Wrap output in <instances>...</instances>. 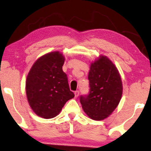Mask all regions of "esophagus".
<instances>
[{"label":"esophagus","instance_id":"obj_1","mask_svg":"<svg viewBox=\"0 0 151 151\" xmlns=\"http://www.w3.org/2000/svg\"><path fill=\"white\" fill-rule=\"evenodd\" d=\"M75 97H78V95H79V92H78V90H76L75 92Z\"/></svg>","mask_w":151,"mask_h":151}]
</instances>
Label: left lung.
I'll return each mask as SVG.
<instances>
[{"mask_svg":"<svg viewBox=\"0 0 151 151\" xmlns=\"http://www.w3.org/2000/svg\"><path fill=\"white\" fill-rule=\"evenodd\" d=\"M88 80L90 92L80 97L82 108L92 120H104L115 110L122 98L120 73L107 57L100 55L91 63Z\"/></svg>","mask_w":151,"mask_h":151,"instance_id":"left-lung-1","label":"left lung"}]
</instances>
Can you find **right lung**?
I'll list each match as a JSON object with an SVG mask.
<instances>
[{"instance_id":"obj_1","label":"right lung","mask_w":151,"mask_h":151,"mask_svg":"<svg viewBox=\"0 0 151 151\" xmlns=\"http://www.w3.org/2000/svg\"><path fill=\"white\" fill-rule=\"evenodd\" d=\"M65 58L55 51L37 59L27 75L26 94L29 104L36 115L55 118L68 100L75 97L70 90L66 74L62 66Z\"/></svg>"}]
</instances>
